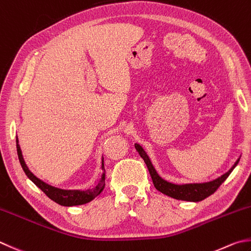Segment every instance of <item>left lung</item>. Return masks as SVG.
I'll use <instances>...</instances> for the list:
<instances>
[{
	"instance_id": "left-lung-1",
	"label": "left lung",
	"mask_w": 251,
	"mask_h": 251,
	"mask_svg": "<svg viewBox=\"0 0 251 251\" xmlns=\"http://www.w3.org/2000/svg\"><path fill=\"white\" fill-rule=\"evenodd\" d=\"M135 149L138 151L140 156L144 159L146 166L149 168V172L151 177H152V180L154 183V187L157 189L164 195L169 196L172 198H175L177 200H183V201H193L198 202L203 199H205L219 189L222 183L225 181V179L229 176V174L233 172L236 165L238 164L239 159L234 164V166L231 167L227 173L224 174L223 176L219 177L213 181L210 182H204V183H189V184H174L170 183L166 180H164L163 178L158 176V174L156 173L155 168L153 167L152 163L149 158V156L146 155L145 151L142 149L140 144H135Z\"/></svg>"
}]
</instances>
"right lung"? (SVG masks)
Masks as SVG:
<instances>
[{
    "instance_id": "1",
    "label": "right lung",
    "mask_w": 251,
    "mask_h": 251,
    "mask_svg": "<svg viewBox=\"0 0 251 251\" xmlns=\"http://www.w3.org/2000/svg\"><path fill=\"white\" fill-rule=\"evenodd\" d=\"M16 149H17L18 159H20L22 168L24 172H25V174L27 175V177L29 178L38 188L41 189L47 197L50 198L52 201H54L55 203H58V204H60V205L73 206V205L85 204V203L92 201L94 198H96L97 196L100 195V192L103 190V188H105V166H103V160H102V167H101V169L103 170L101 180L95 188L89 189V190H85V191L62 190V189L54 188V187L50 186V184L40 180L39 178H37L35 175L32 174L29 169H28L27 165L25 164V160H24V158H23L21 146H20V144H18V139H16Z\"/></svg>"
}]
</instances>
